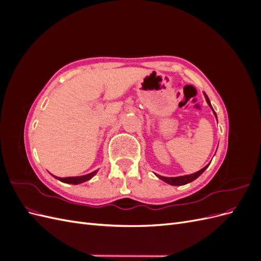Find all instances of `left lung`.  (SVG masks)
Returning <instances> with one entry per match:
<instances>
[{
  "label": "left lung",
  "mask_w": 261,
  "mask_h": 261,
  "mask_svg": "<svg viewBox=\"0 0 261 261\" xmlns=\"http://www.w3.org/2000/svg\"><path fill=\"white\" fill-rule=\"evenodd\" d=\"M203 96H204V98H206V101H207L208 106L211 108L213 114H215V116H216V118H217V114H216L215 110H213V108H212V106H211V103H210V100H209L208 96H207V94L204 93V92H203ZM210 163H211V162H209V163L206 165V167L202 168V169H201V170H199L198 172H195V173H193V174H189V175L176 176V177H165V176H161V175H158V174H155V176H156V177H159V178H160V179H162L163 181H165V183H168V184L173 185V186H181V185H186V184H188V183H191V181L195 180L197 177H199V176L202 174V173L204 172V170H206V169L209 167Z\"/></svg>",
  "instance_id": "left-lung-1"
}]
</instances>
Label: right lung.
<instances>
[{
  "instance_id": "add662e5",
  "label": "right lung",
  "mask_w": 261,
  "mask_h": 261,
  "mask_svg": "<svg viewBox=\"0 0 261 261\" xmlns=\"http://www.w3.org/2000/svg\"><path fill=\"white\" fill-rule=\"evenodd\" d=\"M97 172H98V170L93 171V172L89 173V174H86V175H82V176H70V177H58V176L52 175V174H51V175H52L53 177L57 178V179L63 181V183L77 185V184H82V183H84V181H87V180L91 179L94 175L97 174Z\"/></svg>"
}]
</instances>
